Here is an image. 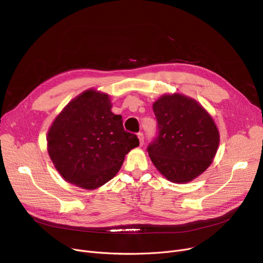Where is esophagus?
Segmentation results:
<instances>
[{"mask_svg":"<svg viewBox=\"0 0 263 263\" xmlns=\"http://www.w3.org/2000/svg\"><path fill=\"white\" fill-rule=\"evenodd\" d=\"M137 137H139L140 145L143 146L144 145V134L143 133H139V134H137Z\"/></svg>","mask_w":263,"mask_h":263,"instance_id":"esophagus-1","label":"esophagus"}]
</instances>
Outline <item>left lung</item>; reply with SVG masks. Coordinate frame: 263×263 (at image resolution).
Instances as JSON below:
<instances>
[{"instance_id":"8db88e82","label":"left lung","mask_w":263,"mask_h":263,"mask_svg":"<svg viewBox=\"0 0 263 263\" xmlns=\"http://www.w3.org/2000/svg\"><path fill=\"white\" fill-rule=\"evenodd\" d=\"M153 108L159 133L147 148L151 161L171 182L194 180L210 166L219 145L213 118L181 93L161 96Z\"/></svg>"}]
</instances>
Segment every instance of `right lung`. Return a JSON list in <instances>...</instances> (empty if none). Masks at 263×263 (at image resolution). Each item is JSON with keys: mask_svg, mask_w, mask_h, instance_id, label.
<instances>
[{"mask_svg": "<svg viewBox=\"0 0 263 263\" xmlns=\"http://www.w3.org/2000/svg\"><path fill=\"white\" fill-rule=\"evenodd\" d=\"M107 93L87 89L69 102L48 131V153L69 183L86 190L105 184L120 170L124 157L140 145L124 131Z\"/></svg>", "mask_w": 263, "mask_h": 263, "instance_id": "obj_1", "label": "right lung"}]
</instances>
